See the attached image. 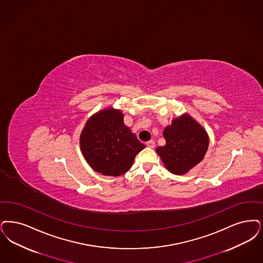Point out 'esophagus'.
Listing matches in <instances>:
<instances>
[{
	"mask_svg": "<svg viewBox=\"0 0 263 263\" xmlns=\"http://www.w3.org/2000/svg\"><path fill=\"white\" fill-rule=\"evenodd\" d=\"M146 145H147V147H151V148H154L156 147V143L154 141H148L146 143Z\"/></svg>",
	"mask_w": 263,
	"mask_h": 263,
	"instance_id": "34e87169",
	"label": "esophagus"
}]
</instances>
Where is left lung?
I'll return each mask as SVG.
<instances>
[{
	"label": "left lung",
	"mask_w": 263,
	"mask_h": 263,
	"mask_svg": "<svg viewBox=\"0 0 263 263\" xmlns=\"http://www.w3.org/2000/svg\"><path fill=\"white\" fill-rule=\"evenodd\" d=\"M163 137L165 146L156 151L164 166L175 175H184L199 164L210 145L208 132L189 114L172 119L164 128Z\"/></svg>",
	"instance_id": "8db88e82"
}]
</instances>
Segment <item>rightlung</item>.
<instances>
[{
    "mask_svg": "<svg viewBox=\"0 0 263 263\" xmlns=\"http://www.w3.org/2000/svg\"><path fill=\"white\" fill-rule=\"evenodd\" d=\"M123 118L120 109L107 106L87 120L80 134V149L87 163L105 176L124 174L145 147Z\"/></svg>",
    "mask_w": 263,
    "mask_h": 263,
    "instance_id": "right-lung-1",
    "label": "right lung"
}]
</instances>
